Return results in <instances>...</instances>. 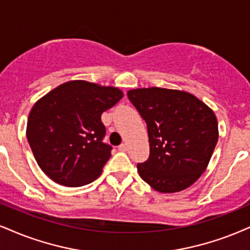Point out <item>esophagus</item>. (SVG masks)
<instances>
[{"instance_id": "esophagus-1", "label": "esophagus", "mask_w": 250, "mask_h": 250, "mask_svg": "<svg viewBox=\"0 0 250 250\" xmlns=\"http://www.w3.org/2000/svg\"><path fill=\"white\" fill-rule=\"evenodd\" d=\"M126 149H127V145L126 144H122L118 146V150H120V152H125Z\"/></svg>"}]
</instances>
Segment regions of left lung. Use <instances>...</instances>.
<instances>
[{
    "label": "left lung",
    "instance_id": "obj_1",
    "mask_svg": "<svg viewBox=\"0 0 250 250\" xmlns=\"http://www.w3.org/2000/svg\"><path fill=\"white\" fill-rule=\"evenodd\" d=\"M127 97L148 131L149 158L138 163L140 177L163 193L189 188L205 171L217 145L213 111L193 95L174 89H133Z\"/></svg>",
    "mask_w": 250,
    "mask_h": 250
}]
</instances>
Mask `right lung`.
Instances as JSON below:
<instances>
[{
    "instance_id": "right-lung-1",
    "label": "right lung",
    "mask_w": 250,
    "mask_h": 250,
    "mask_svg": "<svg viewBox=\"0 0 250 250\" xmlns=\"http://www.w3.org/2000/svg\"><path fill=\"white\" fill-rule=\"evenodd\" d=\"M115 87L81 80L60 84L30 111L26 138L42 171L64 187H82L100 176L111 156L103 143L104 111L122 100Z\"/></svg>"
}]
</instances>
